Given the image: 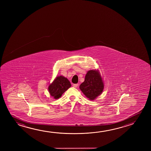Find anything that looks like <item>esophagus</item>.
I'll return each mask as SVG.
<instances>
[{
  "label": "esophagus",
  "instance_id": "1",
  "mask_svg": "<svg viewBox=\"0 0 151 151\" xmlns=\"http://www.w3.org/2000/svg\"><path fill=\"white\" fill-rule=\"evenodd\" d=\"M78 86V84H75L73 85V86L75 87V88H76Z\"/></svg>",
  "mask_w": 151,
  "mask_h": 151
}]
</instances>
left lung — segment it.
Here are the masks:
<instances>
[{"instance_id":"left-lung-1","label":"left lung","mask_w":151,"mask_h":151,"mask_svg":"<svg viewBox=\"0 0 151 151\" xmlns=\"http://www.w3.org/2000/svg\"><path fill=\"white\" fill-rule=\"evenodd\" d=\"M104 83L99 70H90L87 73L85 81L79 88L89 100L96 99L104 89Z\"/></svg>"}]
</instances>
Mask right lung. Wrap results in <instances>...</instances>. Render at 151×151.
Masks as SVG:
<instances>
[{"label": "right lung", "instance_id": "right-lung-1", "mask_svg": "<svg viewBox=\"0 0 151 151\" xmlns=\"http://www.w3.org/2000/svg\"><path fill=\"white\" fill-rule=\"evenodd\" d=\"M71 87V84L67 78L60 76L56 77L48 86V91L51 96L57 99L62 96L65 91Z\"/></svg>", "mask_w": 151, "mask_h": 151}]
</instances>
